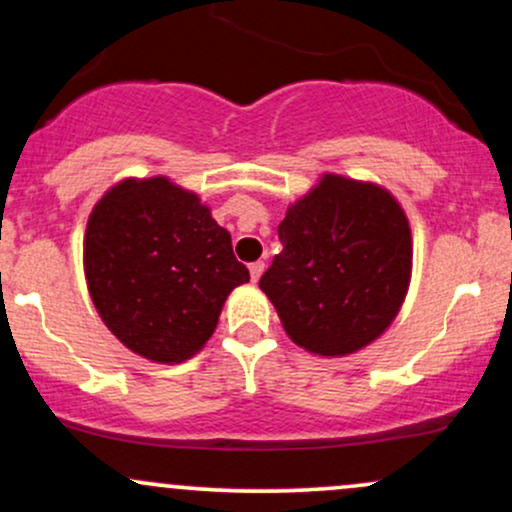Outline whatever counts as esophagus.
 <instances>
[{"mask_svg":"<svg viewBox=\"0 0 512 512\" xmlns=\"http://www.w3.org/2000/svg\"><path fill=\"white\" fill-rule=\"evenodd\" d=\"M262 272H264V262H252L250 264V279L252 281H260Z\"/></svg>","mask_w":512,"mask_h":512,"instance_id":"esophagus-1","label":"esophagus"}]
</instances>
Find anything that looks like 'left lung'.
Segmentation results:
<instances>
[{"mask_svg":"<svg viewBox=\"0 0 512 512\" xmlns=\"http://www.w3.org/2000/svg\"><path fill=\"white\" fill-rule=\"evenodd\" d=\"M284 250L262 274L293 344L349 356L392 325L411 281L409 219L378 182L322 173L279 223Z\"/></svg>","mask_w":512,"mask_h":512,"instance_id":"8db88e82","label":"left lung"}]
</instances>
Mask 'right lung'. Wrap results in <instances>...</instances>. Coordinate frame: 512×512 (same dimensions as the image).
<instances>
[{"label":"right lung","mask_w":512,"mask_h":512,"mask_svg":"<svg viewBox=\"0 0 512 512\" xmlns=\"http://www.w3.org/2000/svg\"><path fill=\"white\" fill-rule=\"evenodd\" d=\"M84 274L105 327L154 363L195 356L228 293L250 281L231 233L166 175L125 178L98 199L84 233Z\"/></svg>","instance_id":"obj_1"}]
</instances>
